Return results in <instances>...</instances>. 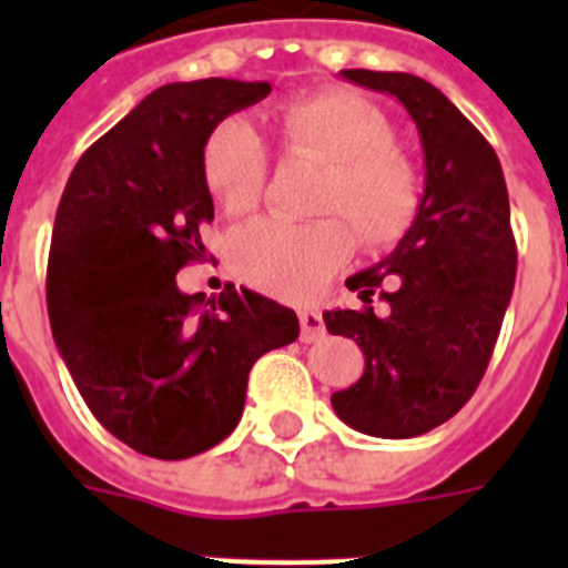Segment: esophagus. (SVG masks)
Masks as SVG:
<instances>
[{
    "mask_svg": "<svg viewBox=\"0 0 568 568\" xmlns=\"http://www.w3.org/2000/svg\"><path fill=\"white\" fill-rule=\"evenodd\" d=\"M298 318H301V341H304V344H313V341L324 338L327 327H324V318H321L318 310H301Z\"/></svg>",
    "mask_w": 568,
    "mask_h": 568,
    "instance_id": "obj_1",
    "label": "esophagus"
}]
</instances>
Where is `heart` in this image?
<instances>
[{"label": "heart", "mask_w": 568, "mask_h": 568, "mask_svg": "<svg viewBox=\"0 0 568 568\" xmlns=\"http://www.w3.org/2000/svg\"><path fill=\"white\" fill-rule=\"evenodd\" d=\"M290 155L324 162L315 184L313 222L255 219L233 235V267L244 281L284 298L318 293L353 255V231L366 247H386L415 222L418 173L395 148V130L373 102L349 90H315L267 115ZM267 144L250 122L230 115L204 139L202 175L215 204L250 213L267 184ZM341 214L347 224L337 219Z\"/></svg>", "instance_id": "obj_1"}]
</instances>
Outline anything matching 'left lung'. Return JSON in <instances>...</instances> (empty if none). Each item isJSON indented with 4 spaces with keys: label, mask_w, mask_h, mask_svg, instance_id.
<instances>
[{
    "label": "left lung",
    "mask_w": 568,
    "mask_h": 568,
    "mask_svg": "<svg viewBox=\"0 0 568 568\" xmlns=\"http://www.w3.org/2000/svg\"><path fill=\"white\" fill-rule=\"evenodd\" d=\"M341 77L404 104L426 182L398 247L346 278L366 307L324 313L329 333L353 338L366 361L358 384L333 393V409L373 438H415L453 418L489 366L518 270L509 193L491 144L435 84L386 70ZM373 294L386 316L372 313Z\"/></svg>",
    "instance_id": "obj_1"
}]
</instances>
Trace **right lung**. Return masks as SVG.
<instances>
[{
    "mask_svg": "<svg viewBox=\"0 0 568 568\" xmlns=\"http://www.w3.org/2000/svg\"><path fill=\"white\" fill-rule=\"evenodd\" d=\"M270 82L199 79L153 90L84 150L57 210L48 258L53 341L90 413L135 453L182 460L239 424L247 375L298 338L290 307L227 284L195 313L175 287L207 258L210 130L261 102Z\"/></svg>",
    "mask_w": 568,
    "mask_h": 568,
    "instance_id": "1",
    "label": "right lung"
}]
</instances>
